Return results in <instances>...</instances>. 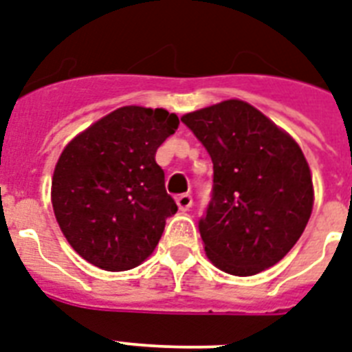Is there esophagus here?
Segmentation results:
<instances>
[{
	"instance_id": "obj_1",
	"label": "esophagus",
	"mask_w": 352,
	"mask_h": 352,
	"mask_svg": "<svg viewBox=\"0 0 352 352\" xmlns=\"http://www.w3.org/2000/svg\"><path fill=\"white\" fill-rule=\"evenodd\" d=\"M193 204V199H191L190 193H182V195L177 197V206H179V210L181 211H188Z\"/></svg>"
}]
</instances>
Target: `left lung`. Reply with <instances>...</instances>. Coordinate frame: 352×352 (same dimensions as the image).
I'll return each instance as SVG.
<instances>
[{
  "mask_svg": "<svg viewBox=\"0 0 352 352\" xmlns=\"http://www.w3.org/2000/svg\"><path fill=\"white\" fill-rule=\"evenodd\" d=\"M181 121L213 162V193L199 221L204 251L219 270L251 276L284 258L313 211V181L295 139L239 99Z\"/></svg>",
  "mask_w": 352,
  "mask_h": 352,
  "instance_id": "obj_1",
  "label": "left lung"
}]
</instances>
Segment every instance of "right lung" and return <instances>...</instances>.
Segmentation results:
<instances>
[{
	"label": "right lung",
	"instance_id": "1",
	"mask_svg": "<svg viewBox=\"0 0 352 352\" xmlns=\"http://www.w3.org/2000/svg\"><path fill=\"white\" fill-rule=\"evenodd\" d=\"M179 128L162 108L122 107L74 137L52 177L57 224L74 250L107 271L144 262L177 204L155 151Z\"/></svg>",
	"mask_w": 352,
	"mask_h": 352
}]
</instances>
